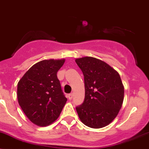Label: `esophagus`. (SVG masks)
Segmentation results:
<instances>
[{
	"label": "esophagus",
	"mask_w": 149,
	"mask_h": 149,
	"mask_svg": "<svg viewBox=\"0 0 149 149\" xmlns=\"http://www.w3.org/2000/svg\"><path fill=\"white\" fill-rule=\"evenodd\" d=\"M72 96H73L72 93H70V94H68V99H69V100H72Z\"/></svg>",
	"instance_id": "esophagus-1"
}]
</instances>
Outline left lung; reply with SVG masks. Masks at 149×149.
<instances>
[{"label": "left lung", "mask_w": 149, "mask_h": 149, "mask_svg": "<svg viewBox=\"0 0 149 149\" xmlns=\"http://www.w3.org/2000/svg\"><path fill=\"white\" fill-rule=\"evenodd\" d=\"M84 76L85 98L77 107L86 126L102 128L113 121L124 99V86L118 72L104 61L91 56L75 59Z\"/></svg>", "instance_id": "obj_1"}]
</instances>
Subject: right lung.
Here are the masks:
<instances>
[{"label":"right lung","instance_id":"1","mask_svg":"<svg viewBox=\"0 0 149 149\" xmlns=\"http://www.w3.org/2000/svg\"><path fill=\"white\" fill-rule=\"evenodd\" d=\"M65 59L37 63L17 84V99L28 118L38 126H47L58 118L67 102L57 78Z\"/></svg>","mask_w":149,"mask_h":149}]
</instances>
